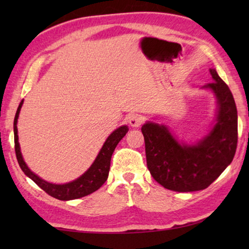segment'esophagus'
Here are the masks:
<instances>
[{"mask_svg":"<svg viewBox=\"0 0 249 249\" xmlns=\"http://www.w3.org/2000/svg\"><path fill=\"white\" fill-rule=\"evenodd\" d=\"M128 123L132 127H140L142 123V117L141 115L133 114L128 117Z\"/></svg>","mask_w":249,"mask_h":249,"instance_id":"1","label":"esophagus"}]
</instances>
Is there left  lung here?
<instances>
[{"mask_svg": "<svg viewBox=\"0 0 249 249\" xmlns=\"http://www.w3.org/2000/svg\"><path fill=\"white\" fill-rule=\"evenodd\" d=\"M213 81L206 83L216 96V122L211 132L196 145L179 142L165 125L147 122L142 133L145 140L147 167L163 188L178 192L206 189L233 160L237 147V108L233 94L210 69Z\"/></svg>", "mask_w": 249, "mask_h": 249, "instance_id": "left-lung-1", "label": "left lung"}]
</instances>
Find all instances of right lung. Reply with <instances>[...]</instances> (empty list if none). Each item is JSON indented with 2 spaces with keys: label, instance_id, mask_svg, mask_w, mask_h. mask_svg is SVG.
I'll return each mask as SVG.
<instances>
[{
  "label": "right lung",
  "instance_id": "1",
  "mask_svg": "<svg viewBox=\"0 0 249 249\" xmlns=\"http://www.w3.org/2000/svg\"><path fill=\"white\" fill-rule=\"evenodd\" d=\"M23 102L24 100L20 101L14 119V142L16 158H18V165L24 174L29 177V178L38 185L39 188L43 189L46 193H48L49 196H52L53 197H56V199L61 201L74 200L79 199V197L89 196L102 187V184L107 180L112 155L114 153L115 147L119 144L120 141L125 136L126 133L128 132L127 126H121V127L115 129L114 132L109 135L107 140L105 141L103 147L101 148L98 157L95 158L94 162L92 163L89 169L84 172L81 177H79L78 179L65 184L50 183L39 178L38 176L31 171V169H29L26 163H25L22 153H20L18 135V119Z\"/></svg>",
  "mask_w": 249,
  "mask_h": 249
}]
</instances>
